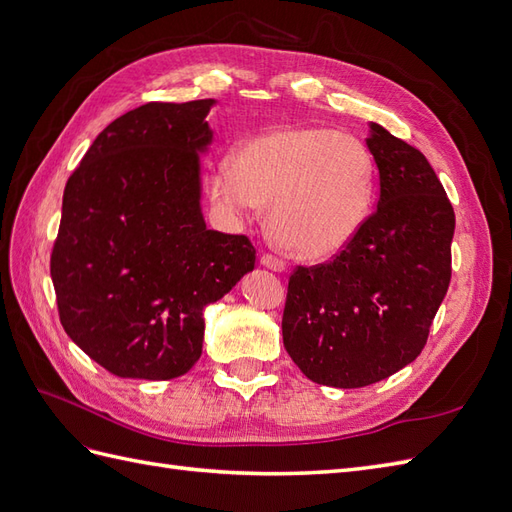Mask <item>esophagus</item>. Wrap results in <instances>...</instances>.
<instances>
[{"mask_svg": "<svg viewBox=\"0 0 512 512\" xmlns=\"http://www.w3.org/2000/svg\"><path fill=\"white\" fill-rule=\"evenodd\" d=\"M260 265L265 267V269L275 271V273H284V271H286V262L280 260V258L271 256V254H262V256H260Z\"/></svg>", "mask_w": 512, "mask_h": 512, "instance_id": "esophagus-1", "label": "esophagus"}]
</instances>
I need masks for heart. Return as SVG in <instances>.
Masks as SVG:
<instances>
[{
    "instance_id": "b5f03b06",
    "label": "heart",
    "mask_w": 512,
    "mask_h": 512,
    "mask_svg": "<svg viewBox=\"0 0 512 512\" xmlns=\"http://www.w3.org/2000/svg\"><path fill=\"white\" fill-rule=\"evenodd\" d=\"M209 192L232 218L269 207L277 247L324 260L356 239L376 198V162L359 136L322 126H280L243 141L211 170Z\"/></svg>"
}]
</instances>
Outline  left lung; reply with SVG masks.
<instances>
[{
	"label": "left lung",
	"instance_id": "1",
	"mask_svg": "<svg viewBox=\"0 0 512 512\" xmlns=\"http://www.w3.org/2000/svg\"><path fill=\"white\" fill-rule=\"evenodd\" d=\"M380 198L331 262L290 275L284 348L303 374L335 389L393 376L421 354L451 282L455 211L421 151L369 123Z\"/></svg>",
	"mask_w": 512,
	"mask_h": 512
}]
</instances>
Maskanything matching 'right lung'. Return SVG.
I'll return each instance as SVG.
<instances>
[{"instance_id":"1","label":"right lung","mask_w":512,"mask_h":512,"mask_svg":"<svg viewBox=\"0 0 512 512\" xmlns=\"http://www.w3.org/2000/svg\"><path fill=\"white\" fill-rule=\"evenodd\" d=\"M213 106L134 108L98 134L66 183L51 254L59 320L119 378L188 374L203 354L205 307L254 269L250 239L209 230L200 209Z\"/></svg>"}]
</instances>
